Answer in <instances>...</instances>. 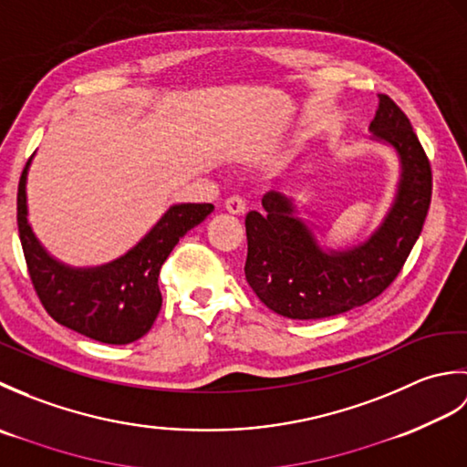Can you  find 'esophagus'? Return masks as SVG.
I'll return each instance as SVG.
<instances>
[{
  "mask_svg": "<svg viewBox=\"0 0 467 467\" xmlns=\"http://www.w3.org/2000/svg\"><path fill=\"white\" fill-rule=\"evenodd\" d=\"M224 206H226V211L231 213V214H243V213L246 211V202H244L243 196H231V198H226Z\"/></svg>",
  "mask_w": 467,
  "mask_h": 467,
  "instance_id": "1",
  "label": "esophagus"
}]
</instances>
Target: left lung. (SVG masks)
Instances as JSON below:
<instances>
[{"instance_id": "8db88e82", "label": "left lung", "mask_w": 467, "mask_h": 467, "mask_svg": "<svg viewBox=\"0 0 467 467\" xmlns=\"http://www.w3.org/2000/svg\"><path fill=\"white\" fill-rule=\"evenodd\" d=\"M369 132L393 148L401 168L389 213L369 239L325 251L296 216L293 198L276 191L263 196V214H246L244 275L271 311L301 321L351 311L379 296L408 261L430 211L431 166L410 118L389 96L379 94Z\"/></svg>"}]
</instances>
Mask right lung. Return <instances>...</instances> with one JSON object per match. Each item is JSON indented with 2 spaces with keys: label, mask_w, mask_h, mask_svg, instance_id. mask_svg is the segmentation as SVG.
Returning a JSON list of instances; mask_svg holds the SVG:
<instances>
[{
  "label": "right lung",
  "mask_w": 467,
  "mask_h": 467,
  "mask_svg": "<svg viewBox=\"0 0 467 467\" xmlns=\"http://www.w3.org/2000/svg\"><path fill=\"white\" fill-rule=\"evenodd\" d=\"M29 158L17 186V231L29 279L54 321L94 341L126 345L150 331L162 306L158 275L182 236L214 211L213 204H174L120 259L100 266H69L49 254L27 221Z\"/></svg>",
  "instance_id": "right-lung-1"
}]
</instances>
